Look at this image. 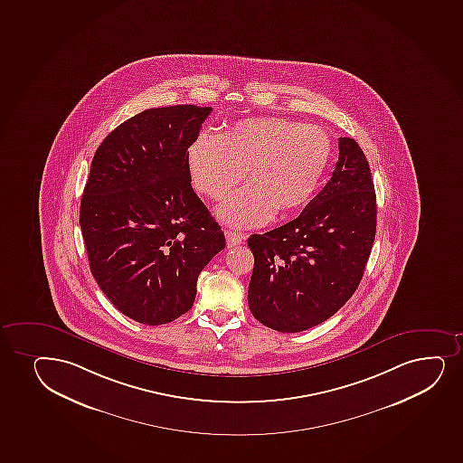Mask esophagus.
I'll use <instances>...</instances> for the list:
<instances>
[{
  "label": "esophagus",
  "instance_id": "34e87169",
  "mask_svg": "<svg viewBox=\"0 0 463 463\" xmlns=\"http://www.w3.org/2000/svg\"><path fill=\"white\" fill-rule=\"evenodd\" d=\"M225 240H227V245L229 247H234V245H241L247 240V234L236 233V232H225Z\"/></svg>",
  "mask_w": 463,
  "mask_h": 463
}]
</instances>
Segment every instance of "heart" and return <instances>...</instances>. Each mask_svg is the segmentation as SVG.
Wrapping results in <instances>:
<instances>
[{"label": "heart", "mask_w": 463, "mask_h": 463, "mask_svg": "<svg viewBox=\"0 0 463 463\" xmlns=\"http://www.w3.org/2000/svg\"><path fill=\"white\" fill-rule=\"evenodd\" d=\"M334 140L325 128L288 118H247L227 133H201L186 165L197 192L222 199L247 175L251 182L219 208L236 227H258L275 213L288 214L310 203L329 168Z\"/></svg>", "instance_id": "b5f03b06"}]
</instances>
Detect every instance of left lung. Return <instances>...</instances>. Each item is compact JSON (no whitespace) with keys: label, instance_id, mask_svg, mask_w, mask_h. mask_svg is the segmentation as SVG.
Wrapping results in <instances>:
<instances>
[{"label":"left lung","instance_id":"8db88e82","mask_svg":"<svg viewBox=\"0 0 463 463\" xmlns=\"http://www.w3.org/2000/svg\"><path fill=\"white\" fill-rule=\"evenodd\" d=\"M338 162L325 188L282 227L251 234L255 266L249 307L260 325L286 334L318 326L355 293L373 250L377 197L366 156L338 140Z\"/></svg>","mask_w":463,"mask_h":463}]
</instances>
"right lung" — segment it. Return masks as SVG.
Instances as JSON below:
<instances>
[{
	"instance_id": "1",
	"label": "right lung",
	"mask_w": 463,
	"mask_h": 463,
	"mask_svg": "<svg viewBox=\"0 0 463 463\" xmlns=\"http://www.w3.org/2000/svg\"><path fill=\"white\" fill-rule=\"evenodd\" d=\"M212 108H151L97 148L80 203L90 273L116 308L142 325L193 307L199 273L225 238L193 192L190 145Z\"/></svg>"
}]
</instances>
